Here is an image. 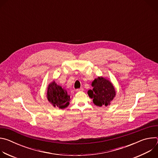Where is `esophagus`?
<instances>
[{
	"label": "esophagus",
	"instance_id": "esophagus-1",
	"mask_svg": "<svg viewBox=\"0 0 158 158\" xmlns=\"http://www.w3.org/2000/svg\"><path fill=\"white\" fill-rule=\"evenodd\" d=\"M76 91L77 92H79V91H84V89H83L82 87H81V88H80V89H76Z\"/></svg>",
	"mask_w": 158,
	"mask_h": 158
}]
</instances>
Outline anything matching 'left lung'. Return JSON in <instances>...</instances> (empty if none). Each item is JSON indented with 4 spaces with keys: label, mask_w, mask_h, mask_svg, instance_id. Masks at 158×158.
<instances>
[{
    "label": "left lung",
    "mask_w": 158,
    "mask_h": 158,
    "mask_svg": "<svg viewBox=\"0 0 158 158\" xmlns=\"http://www.w3.org/2000/svg\"><path fill=\"white\" fill-rule=\"evenodd\" d=\"M93 90H89L87 94L93 99L95 105L99 107L107 106L116 96L114 87L107 79L98 77L92 82Z\"/></svg>",
    "instance_id": "1"
}]
</instances>
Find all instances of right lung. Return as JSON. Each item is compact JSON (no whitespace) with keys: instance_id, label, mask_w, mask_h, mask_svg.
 Returning a JSON list of instances; mask_svg holds the SVG:
<instances>
[{"instance_id":"1","label":"right lung","mask_w":158,"mask_h":158,"mask_svg":"<svg viewBox=\"0 0 158 158\" xmlns=\"http://www.w3.org/2000/svg\"><path fill=\"white\" fill-rule=\"evenodd\" d=\"M47 98L54 107L60 109H64L69 104L70 96L67 94L65 89L57 85L55 81H52L48 85Z\"/></svg>"}]
</instances>
